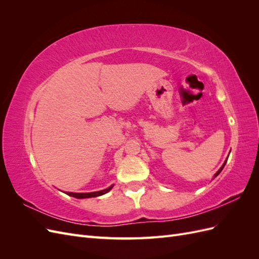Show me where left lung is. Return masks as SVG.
Segmentation results:
<instances>
[{
    "label": "left lung",
    "instance_id": "obj_1",
    "mask_svg": "<svg viewBox=\"0 0 259 259\" xmlns=\"http://www.w3.org/2000/svg\"><path fill=\"white\" fill-rule=\"evenodd\" d=\"M227 160H228V159H227ZM227 160H226V161H225V163H224V164H223V166H222V167H221V168H219V169H218V170H217V173H216V174H215V175H214V178H215V177H216V176H218V175H219V173H221V171H222V170H223V168H224V166H225V164H226V163H227Z\"/></svg>",
    "mask_w": 259,
    "mask_h": 259
}]
</instances>
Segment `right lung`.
<instances>
[{
    "label": "right lung",
    "mask_w": 259,
    "mask_h": 259,
    "mask_svg": "<svg viewBox=\"0 0 259 259\" xmlns=\"http://www.w3.org/2000/svg\"><path fill=\"white\" fill-rule=\"evenodd\" d=\"M112 186L108 187L107 189H104V190H100V191H95V192H85V193H75V192H66L68 195H70V197H73V198H76V199H85V198H95V197H99V195H103L107 192L110 191L112 189Z\"/></svg>",
    "instance_id": "add662e5"
}]
</instances>
